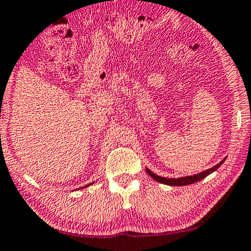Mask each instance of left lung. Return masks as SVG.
Masks as SVG:
<instances>
[{"instance_id": "1", "label": "left lung", "mask_w": 251, "mask_h": 251, "mask_svg": "<svg viewBox=\"0 0 251 251\" xmlns=\"http://www.w3.org/2000/svg\"><path fill=\"white\" fill-rule=\"evenodd\" d=\"M224 161H225V159H224L223 161H220L218 165L213 166L212 168L206 169L205 172H201V173L193 175V176H185V177H178V178H166V177L159 176V175L152 173L149 168H146V173H148L152 178H154L155 181L160 182V183L168 184V185H187V184H193V183H195V182L203 180V178L206 177L207 175H210L211 173H213L214 171H217V169L219 168L221 165H223Z\"/></svg>"}]
</instances>
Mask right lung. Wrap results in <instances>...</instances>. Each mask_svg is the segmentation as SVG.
Masks as SVG:
<instances>
[{
  "label": "right lung",
  "mask_w": 251,
  "mask_h": 251,
  "mask_svg": "<svg viewBox=\"0 0 251 251\" xmlns=\"http://www.w3.org/2000/svg\"><path fill=\"white\" fill-rule=\"evenodd\" d=\"M85 187H87V185H85Z\"/></svg>",
  "instance_id": "add662e5"
}]
</instances>
